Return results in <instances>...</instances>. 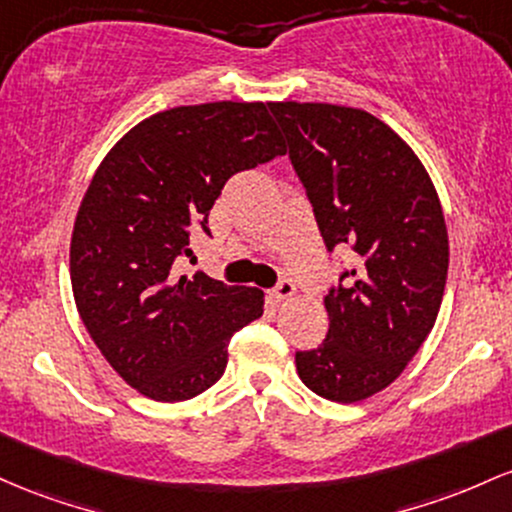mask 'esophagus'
I'll return each mask as SVG.
<instances>
[{"label": "esophagus", "instance_id": "obj_1", "mask_svg": "<svg viewBox=\"0 0 512 512\" xmlns=\"http://www.w3.org/2000/svg\"><path fill=\"white\" fill-rule=\"evenodd\" d=\"M295 292H297V287H295V283H292V280H280V283L271 290V297L275 302H285V300H290Z\"/></svg>", "mask_w": 512, "mask_h": 512}]
</instances>
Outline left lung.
<instances>
[{"instance_id": "obj_1", "label": "left lung", "mask_w": 512, "mask_h": 512, "mask_svg": "<svg viewBox=\"0 0 512 512\" xmlns=\"http://www.w3.org/2000/svg\"><path fill=\"white\" fill-rule=\"evenodd\" d=\"M329 251L343 244L355 266L324 297L329 331L297 350L314 394L355 404L404 372L438 319L450 244L426 166L396 132L360 108L268 103Z\"/></svg>"}]
</instances>
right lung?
I'll return each mask as SVG.
<instances>
[{
	"mask_svg": "<svg viewBox=\"0 0 512 512\" xmlns=\"http://www.w3.org/2000/svg\"><path fill=\"white\" fill-rule=\"evenodd\" d=\"M285 154L266 103L154 113L125 132L86 188L70 244L77 312L108 365L154 401H186L227 367V343L263 314V290L176 275L191 225L229 176Z\"/></svg>",
	"mask_w": 512,
	"mask_h": 512,
	"instance_id": "add662e5",
	"label": "right lung"
}]
</instances>
